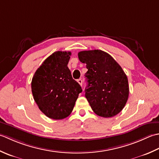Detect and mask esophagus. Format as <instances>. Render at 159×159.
<instances>
[{
  "label": "esophagus",
  "mask_w": 159,
  "mask_h": 159,
  "mask_svg": "<svg viewBox=\"0 0 159 159\" xmlns=\"http://www.w3.org/2000/svg\"><path fill=\"white\" fill-rule=\"evenodd\" d=\"M77 82H78L79 84H80V85H81L82 86V80H81V79H79V80H77Z\"/></svg>",
  "instance_id": "1"
}]
</instances>
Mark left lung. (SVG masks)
<instances>
[{
	"label": "left lung",
	"mask_w": 159,
	"mask_h": 159,
	"mask_svg": "<svg viewBox=\"0 0 159 159\" xmlns=\"http://www.w3.org/2000/svg\"><path fill=\"white\" fill-rule=\"evenodd\" d=\"M78 57L88 69L85 97L93 112L105 118L119 114L129 95L128 77L122 68L102 50L80 51Z\"/></svg>",
	"instance_id": "left-lung-1"
}]
</instances>
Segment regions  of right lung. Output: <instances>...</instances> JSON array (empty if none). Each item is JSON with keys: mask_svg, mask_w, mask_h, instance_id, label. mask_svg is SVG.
I'll return each instance as SVG.
<instances>
[{"mask_svg": "<svg viewBox=\"0 0 159 159\" xmlns=\"http://www.w3.org/2000/svg\"><path fill=\"white\" fill-rule=\"evenodd\" d=\"M70 51H56L35 71L31 91L39 109L48 118L67 117L75 106L82 87L73 79L67 64Z\"/></svg>", "mask_w": 159, "mask_h": 159, "instance_id": "obj_1", "label": "right lung"}]
</instances>
